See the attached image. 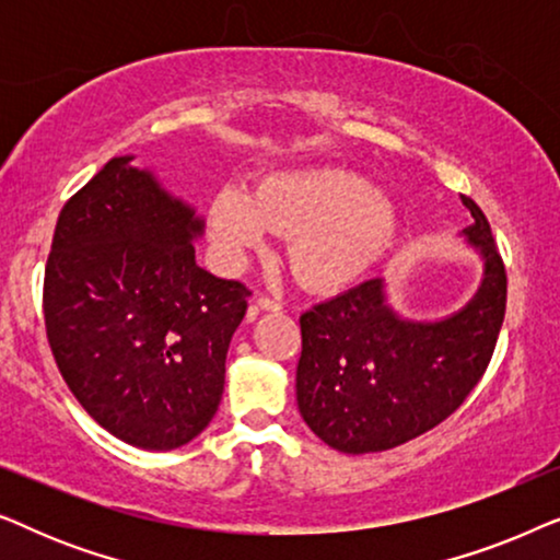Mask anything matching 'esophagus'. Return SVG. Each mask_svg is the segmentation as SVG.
<instances>
[{"label":"esophagus","instance_id":"1","mask_svg":"<svg viewBox=\"0 0 560 560\" xmlns=\"http://www.w3.org/2000/svg\"><path fill=\"white\" fill-rule=\"evenodd\" d=\"M257 311H272V313H278V311H282V303L278 301V298H270V295H259L257 301H255V305H252V311H249V318H255V316H257Z\"/></svg>","mask_w":560,"mask_h":560}]
</instances>
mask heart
I'll list each match as a JSON object with an SVG mask.
<instances>
[{"mask_svg": "<svg viewBox=\"0 0 560 560\" xmlns=\"http://www.w3.org/2000/svg\"><path fill=\"white\" fill-rule=\"evenodd\" d=\"M211 236L229 265L265 249L272 234L290 240V267L313 290L362 278L395 236V213L362 175L318 167L265 178L255 196L226 186L213 196Z\"/></svg>", "mask_w": 560, "mask_h": 560, "instance_id": "heart-1", "label": "heart"}]
</instances>
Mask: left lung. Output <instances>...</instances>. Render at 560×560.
<instances>
[{"label": "left lung", "instance_id": "left-lung-1", "mask_svg": "<svg viewBox=\"0 0 560 560\" xmlns=\"http://www.w3.org/2000/svg\"><path fill=\"white\" fill-rule=\"evenodd\" d=\"M474 224L466 242L485 259V280L443 320H408L389 308L385 282L364 280L301 316L298 408L320 441L343 454H374L443 423L494 354L508 305V272L489 221L462 196Z\"/></svg>", "mask_w": 560, "mask_h": 560}]
</instances>
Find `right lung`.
Masks as SVG:
<instances>
[{
  "instance_id": "add662e5",
  "label": "right lung",
  "mask_w": 560,
  "mask_h": 560,
  "mask_svg": "<svg viewBox=\"0 0 560 560\" xmlns=\"http://www.w3.org/2000/svg\"><path fill=\"white\" fill-rule=\"evenodd\" d=\"M129 160L112 158L60 211L45 331L98 425L129 446L171 451L211 423L252 293L196 265L203 221Z\"/></svg>"
}]
</instances>
